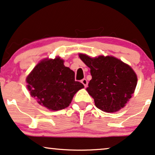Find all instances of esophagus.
<instances>
[{
	"instance_id": "1",
	"label": "esophagus",
	"mask_w": 155,
	"mask_h": 155,
	"mask_svg": "<svg viewBox=\"0 0 155 155\" xmlns=\"http://www.w3.org/2000/svg\"><path fill=\"white\" fill-rule=\"evenodd\" d=\"M81 83L84 84V86H85V87H86V86H88V81H87V80H86V79H82L81 80Z\"/></svg>"
}]
</instances>
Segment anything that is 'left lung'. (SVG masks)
<instances>
[{
    "instance_id": "1",
    "label": "left lung",
    "mask_w": 155,
    "mask_h": 155,
    "mask_svg": "<svg viewBox=\"0 0 155 155\" xmlns=\"http://www.w3.org/2000/svg\"><path fill=\"white\" fill-rule=\"evenodd\" d=\"M84 63L91 69L92 79L86 88L97 108L107 113L118 111L125 106L137 86L133 69L111 56L91 58L79 54Z\"/></svg>"
}]
</instances>
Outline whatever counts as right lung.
I'll return each mask as SVG.
<instances>
[{
	"mask_svg": "<svg viewBox=\"0 0 155 155\" xmlns=\"http://www.w3.org/2000/svg\"><path fill=\"white\" fill-rule=\"evenodd\" d=\"M74 76L60 57L45 59L27 77V87L38 104L51 110H62L69 106L74 94L84 88Z\"/></svg>",
	"mask_w": 155,
	"mask_h": 155,
	"instance_id": "right-lung-1",
	"label": "right lung"
}]
</instances>
